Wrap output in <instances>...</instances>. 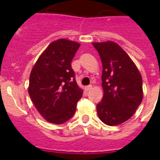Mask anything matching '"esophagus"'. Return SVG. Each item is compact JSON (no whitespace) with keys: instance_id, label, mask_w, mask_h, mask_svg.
I'll use <instances>...</instances> for the list:
<instances>
[{"instance_id":"1","label":"esophagus","mask_w":160,"mask_h":160,"mask_svg":"<svg viewBox=\"0 0 160 160\" xmlns=\"http://www.w3.org/2000/svg\"><path fill=\"white\" fill-rule=\"evenodd\" d=\"M91 88H92V86H91V85H89V86L85 87V90H86V91H89V90H91Z\"/></svg>"}]
</instances>
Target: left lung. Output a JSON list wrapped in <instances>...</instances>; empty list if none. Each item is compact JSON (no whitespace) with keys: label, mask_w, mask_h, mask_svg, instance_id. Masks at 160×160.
<instances>
[{"label":"left lung","mask_w":160,"mask_h":160,"mask_svg":"<svg viewBox=\"0 0 160 160\" xmlns=\"http://www.w3.org/2000/svg\"><path fill=\"white\" fill-rule=\"evenodd\" d=\"M102 63L103 98L97 105L102 122L115 126L129 119L142 100L141 74L131 58L113 42H95Z\"/></svg>","instance_id":"8db88e82"}]
</instances>
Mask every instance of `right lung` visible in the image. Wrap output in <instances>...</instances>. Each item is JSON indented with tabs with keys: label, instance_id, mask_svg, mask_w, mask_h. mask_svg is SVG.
Returning a JSON list of instances; mask_svg holds the SVG:
<instances>
[{
	"label": "right lung",
	"instance_id": "1",
	"mask_svg": "<svg viewBox=\"0 0 160 160\" xmlns=\"http://www.w3.org/2000/svg\"><path fill=\"white\" fill-rule=\"evenodd\" d=\"M80 44L59 39L49 44L29 76V94L46 121L62 124L71 118L82 96L71 67Z\"/></svg>",
	"mask_w": 160,
	"mask_h": 160
}]
</instances>
